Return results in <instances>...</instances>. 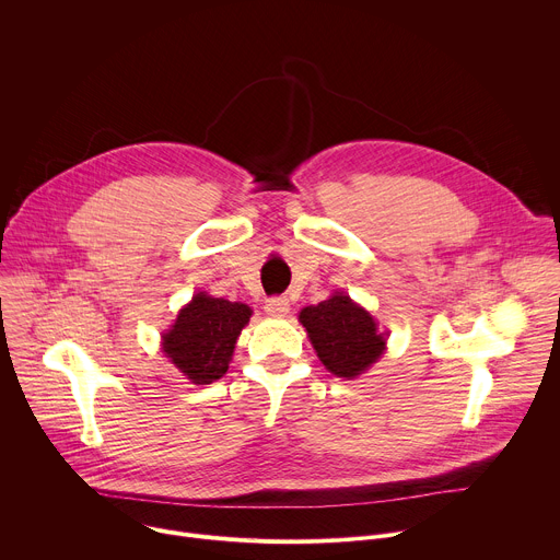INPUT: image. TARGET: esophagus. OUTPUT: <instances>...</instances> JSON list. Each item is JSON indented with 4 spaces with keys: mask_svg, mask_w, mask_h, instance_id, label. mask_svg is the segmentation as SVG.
Returning <instances> with one entry per match:
<instances>
[{
    "mask_svg": "<svg viewBox=\"0 0 560 560\" xmlns=\"http://www.w3.org/2000/svg\"><path fill=\"white\" fill-rule=\"evenodd\" d=\"M266 312L270 316H285L290 312V301L285 296H270L266 301Z\"/></svg>",
    "mask_w": 560,
    "mask_h": 560,
    "instance_id": "esophagus-1",
    "label": "esophagus"
}]
</instances>
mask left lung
Listing matches in <instances>:
<instances>
[{"label":"left lung","instance_id":"left-lung-1","mask_svg":"<svg viewBox=\"0 0 560 560\" xmlns=\"http://www.w3.org/2000/svg\"><path fill=\"white\" fill-rule=\"evenodd\" d=\"M299 322L307 330L318 359L337 376L352 378L383 354L385 337L374 318L346 294L303 307Z\"/></svg>","mask_w":560,"mask_h":560}]
</instances>
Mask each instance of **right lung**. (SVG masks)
Masks as SVG:
<instances>
[{
	"label": "right lung",
	"mask_w": 560,
	"mask_h": 560,
	"mask_svg": "<svg viewBox=\"0 0 560 560\" xmlns=\"http://www.w3.org/2000/svg\"><path fill=\"white\" fill-rule=\"evenodd\" d=\"M253 310L208 294H197L164 335V352L192 383L206 385L228 372V363Z\"/></svg>",
	"instance_id": "right-lung-1"
}]
</instances>
